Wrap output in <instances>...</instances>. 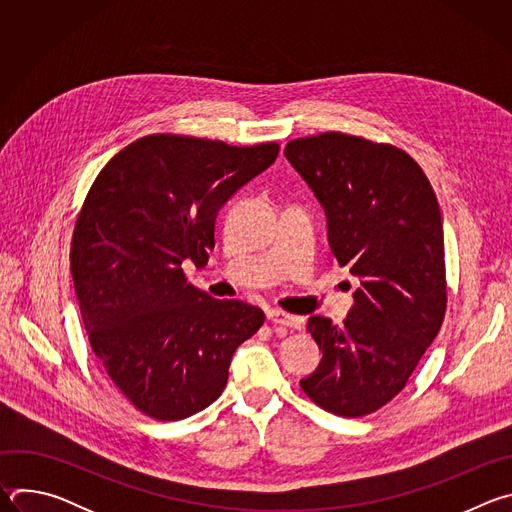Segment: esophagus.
<instances>
[{
  "label": "esophagus",
  "mask_w": 512,
  "mask_h": 512,
  "mask_svg": "<svg viewBox=\"0 0 512 512\" xmlns=\"http://www.w3.org/2000/svg\"><path fill=\"white\" fill-rule=\"evenodd\" d=\"M269 320L273 324H281V326H287V328H294V330H300L304 326V320L300 316H291V314H285L281 310H271L269 312Z\"/></svg>",
  "instance_id": "esophagus-1"
}]
</instances>
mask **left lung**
Wrapping results in <instances>:
<instances>
[{
    "mask_svg": "<svg viewBox=\"0 0 512 512\" xmlns=\"http://www.w3.org/2000/svg\"><path fill=\"white\" fill-rule=\"evenodd\" d=\"M283 154L326 212L336 261L360 283L342 324L308 320L322 360L300 385L326 411L369 415L405 387L444 322L440 204L393 145L328 131L289 141Z\"/></svg>",
    "mask_w": 512,
    "mask_h": 512,
    "instance_id": "8db88e82",
    "label": "left lung"
}]
</instances>
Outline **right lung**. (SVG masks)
<instances>
[{"mask_svg": "<svg viewBox=\"0 0 512 512\" xmlns=\"http://www.w3.org/2000/svg\"><path fill=\"white\" fill-rule=\"evenodd\" d=\"M277 154V143L148 135L91 186L70 271L91 346L141 413L178 421L214 403L235 350L261 328V308L214 300L186 283L182 263H208L218 210Z\"/></svg>", "mask_w": 512, "mask_h": 512, "instance_id": "1", "label": "right lung"}]
</instances>
